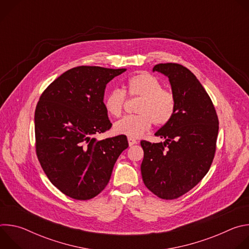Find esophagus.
<instances>
[{
    "mask_svg": "<svg viewBox=\"0 0 249 249\" xmlns=\"http://www.w3.org/2000/svg\"><path fill=\"white\" fill-rule=\"evenodd\" d=\"M128 143H129V146H133V145L137 144V141L133 138H128Z\"/></svg>",
    "mask_w": 249,
    "mask_h": 249,
    "instance_id": "34e87169",
    "label": "esophagus"
}]
</instances>
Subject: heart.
Instances as JSON below:
<instances>
[{"mask_svg":"<svg viewBox=\"0 0 249 249\" xmlns=\"http://www.w3.org/2000/svg\"><path fill=\"white\" fill-rule=\"evenodd\" d=\"M130 95L141 97L138 102L136 115L125 116L113 125V131L118 135L129 138L143 136L152 126L167 124L173 116L175 98L172 92L162 89L161 83L147 72H140L130 77L126 82ZM125 103V93L113 89L106 94L104 106L108 114L118 117L121 115Z\"/></svg>","mask_w":249,"mask_h":249,"instance_id":"b5f03b06","label":"heart"}]
</instances>
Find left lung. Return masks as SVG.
Returning <instances> with one entry per match:
<instances>
[{"label": "left lung", "mask_w": 249, "mask_h": 249, "mask_svg": "<svg viewBox=\"0 0 249 249\" xmlns=\"http://www.w3.org/2000/svg\"><path fill=\"white\" fill-rule=\"evenodd\" d=\"M153 72L168 78L175 109L170 121L155 135L160 143L141 141V164L147 188L161 199H176L196 186L207 174L216 151L219 120L205 89L187 68L158 64Z\"/></svg>", "instance_id": "left-lung-1"}]
</instances>
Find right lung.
I'll use <instances>...</instances> for the list:
<instances>
[{"instance_id":"add662e5","label":"right lung","mask_w":249,"mask_h":249,"mask_svg":"<svg viewBox=\"0 0 249 249\" xmlns=\"http://www.w3.org/2000/svg\"><path fill=\"white\" fill-rule=\"evenodd\" d=\"M125 71L76 67L50 84L39 98L34 115L36 155L51 183L71 198L98 195L129 146L124 135L94 137L112 125L103 102L105 88Z\"/></svg>"}]
</instances>
